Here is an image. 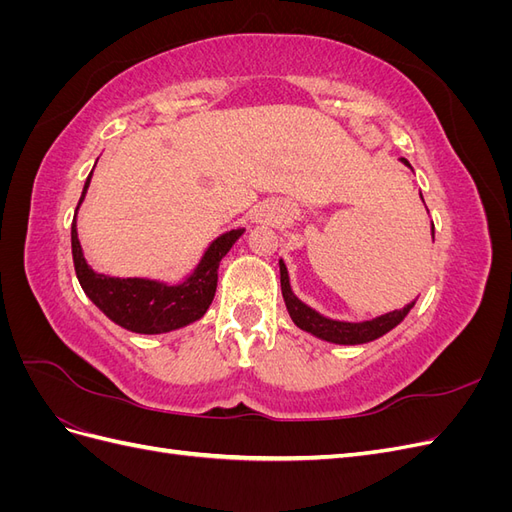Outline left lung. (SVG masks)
Returning a JSON list of instances; mask_svg holds the SVG:
<instances>
[{
  "mask_svg": "<svg viewBox=\"0 0 512 512\" xmlns=\"http://www.w3.org/2000/svg\"><path fill=\"white\" fill-rule=\"evenodd\" d=\"M401 162L410 166L406 158H401ZM431 237H433V224H431ZM280 282H282V294H284V301L292 322L297 324L299 329L312 333L320 339H327V342H333V344L354 346V344H367L371 339H378L384 333L395 329L397 324L408 316V312L416 303L412 301L404 309H395L391 314H384L367 322H337V320L320 316L312 307H307L305 303H301L297 297H294L288 282V271L282 260H280Z\"/></svg>",
  "mask_w": 512,
  "mask_h": 512,
  "instance_id": "1",
  "label": "left lung"
}]
</instances>
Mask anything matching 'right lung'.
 Here are the masks:
<instances>
[{
  "label": "right lung",
  "instance_id": "1",
  "mask_svg": "<svg viewBox=\"0 0 512 512\" xmlns=\"http://www.w3.org/2000/svg\"><path fill=\"white\" fill-rule=\"evenodd\" d=\"M89 179L81 194L79 205L83 203L85 192L89 188ZM79 209V207H76ZM243 230H230L218 237L207 250L205 258L200 260L198 269L179 286H166L151 280H136V277H108L98 275L87 267L79 237H76V215L72 220V258L76 277L102 312L117 322L119 327L134 333H166L181 329L190 324L209 309L215 288H218V267L220 260L228 254Z\"/></svg>",
  "mask_w": 512,
  "mask_h": 512
}]
</instances>
